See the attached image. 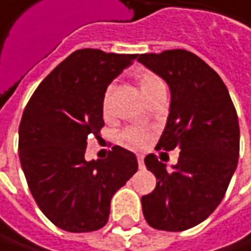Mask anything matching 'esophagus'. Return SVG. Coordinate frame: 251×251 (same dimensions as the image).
I'll return each instance as SVG.
<instances>
[{
	"label": "esophagus",
	"instance_id": "1",
	"mask_svg": "<svg viewBox=\"0 0 251 251\" xmlns=\"http://www.w3.org/2000/svg\"><path fill=\"white\" fill-rule=\"evenodd\" d=\"M136 158H138L139 168H144V155H142V153H138V155H136Z\"/></svg>",
	"mask_w": 251,
	"mask_h": 251
}]
</instances>
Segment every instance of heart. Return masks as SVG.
<instances>
[{
    "label": "heart",
    "mask_w": 251,
    "mask_h": 251,
    "mask_svg": "<svg viewBox=\"0 0 251 251\" xmlns=\"http://www.w3.org/2000/svg\"><path fill=\"white\" fill-rule=\"evenodd\" d=\"M161 86H164L161 79L153 76V75L147 73V75H142L139 77V89H141L142 96L152 92V90H155V89H158V87H161ZM107 100H109V90L104 95V100H103L104 110L107 107ZM148 141L149 132L145 127H130V129H126L122 133V142L126 147H130V148H142L148 144Z\"/></svg>",
    "instance_id": "obj_1"
}]
</instances>
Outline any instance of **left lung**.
Here are the masks:
<instances>
[{"label":"left lung","instance_id":"1","mask_svg":"<svg viewBox=\"0 0 251 251\" xmlns=\"http://www.w3.org/2000/svg\"><path fill=\"white\" fill-rule=\"evenodd\" d=\"M138 61L165 80L171 92L156 149H179L172 171L153 153L147 155L145 165L158 181L142 197V211L156 230H188L216 210L237 168V113L221 77L193 53L168 50L141 54Z\"/></svg>","mask_w":251,"mask_h":251}]
</instances>
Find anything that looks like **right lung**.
I'll return each mask as SVG.
<instances>
[{
    "label": "right lung",
    "instance_id": "add662e5",
    "mask_svg": "<svg viewBox=\"0 0 251 251\" xmlns=\"http://www.w3.org/2000/svg\"><path fill=\"white\" fill-rule=\"evenodd\" d=\"M138 54L83 49L40 83L18 129L20 162L37 205L70 231L99 230L110 200L138 171L133 152L113 147L106 159H84L87 138L98 136L107 86Z\"/></svg>",
    "mask_w": 251,
    "mask_h": 251
}]
</instances>
